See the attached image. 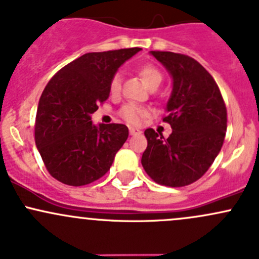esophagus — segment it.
<instances>
[{
	"mask_svg": "<svg viewBox=\"0 0 259 259\" xmlns=\"http://www.w3.org/2000/svg\"><path fill=\"white\" fill-rule=\"evenodd\" d=\"M140 133H141V131L138 128H135V127H130V135L131 136H137V135H140Z\"/></svg>",
	"mask_w": 259,
	"mask_h": 259,
	"instance_id": "esophagus-1",
	"label": "esophagus"
}]
</instances>
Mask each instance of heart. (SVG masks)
Listing matches in <instances>:
<instances>
[{
	"label": "heart",
	"mask_w": 259,
	"mask_h": 259,
	"mask_svg": "<svg viewBox=\"0 0 259 259\" xmlns=\"http://www.w3.org/2000/svg\"><path fill=\"white\" fill-rule=\"evenodd\" d=\"M137 72L142 81L145 82L146 86L149 87L151 90L157 89L161 84L163 76L162 72L157 66L153 63H143L137 67ZM121 91V74L116 73L112 76L110 81V92L111 95L116 96L118 95ZM119 116L130 124H140L146 117L148 116V111L146 108L141 107V106L135 105V103H128V105L123 106L122 110L119 111Z\"/></svg>",
	"instance_id": "obj_1"
}]
</instances>
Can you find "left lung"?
Segmentation results:
<instances>
[{
	"instance_id": "obj_1",
	"label": "left lung",
	"mask_w": 259,
	"mask_h": 259,
	"mask_svg": "<svg viewBox=\"0 0 259 259\" xmlns=\"http://www.w3.org/2000/svg\"><path fill=\"white\" fill-rule=\"evenodd\" d=\"M169 71L173 90L163 122L170 124L168 138L147 128L142 166L156 183L185 187L208 170L223 146L227 108L214 78L187 55L151 51Z\"/></svg>"
}]
</instances>
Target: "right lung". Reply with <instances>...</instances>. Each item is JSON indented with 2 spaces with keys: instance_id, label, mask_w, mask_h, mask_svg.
<instances>
[{
  "instance_id": "add662e5",
  "label": "right lung",
  "mask_w": 259,
  "mask_h": 259,
  "mask_svg": "<svg viewBox=\"0 0 259 259\" xmlns=\"http://www.w3.org/2000/svg\"><path fill=\"white\" fill-rule=\"evenodd\" d=\"M141 49L90 52L61 68L45 87L34 123V141L53 178L68 186L100 180L128 138L121 123L93 126L91 114L110 96L119 66Z\"/></svg>"
}]
</instances>
